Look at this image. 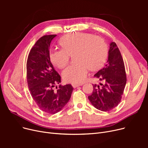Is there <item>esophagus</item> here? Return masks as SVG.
Listing matches in <instances>:
<instances>
[{
    "label": "esophagus",
    "instance_id": "obj_1",
    "mask_svg": "<svg viewBox=\"0 0 148 148\" xmlns=\"http://www.w3.org/2000/svg\"><path fill=\"white\" fill-rule=\"evenodd\" d=\"M82 84H75V83H73L72 84V86L74 88H75L78 87L79 86H82Z\"/></svg>",
    "mask_w": 148,
    "mask_h": 148
}]
</instances>
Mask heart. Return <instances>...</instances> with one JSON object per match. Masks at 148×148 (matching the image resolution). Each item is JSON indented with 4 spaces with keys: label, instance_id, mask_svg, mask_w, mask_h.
Returning a JSON list of instances; mask_svg holds the SVG:
<instances>
[{
    "label": "heart",
    "instance_id": "1",
    "mask_svg": "<svg viewBox=\"0 0 148 148\" xmlns=\"http://www.w3.org/2000/svg\"><path fill=\"white\" fill-rule=\"evenodd\" d=\"M60 49L50 53V59L53 65L63 68L74 54L76 63L67 66L62 72L66 82L82 83L88 75L89 68L94 71L101 67L107 55V46L103 38L89 33L75 32L62 37Z\"/></svg>",
    "mask_w": 148,
    "mask_h": 148
}]
</instances>
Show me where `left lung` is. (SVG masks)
I'll return each mask as SVG.
<instances>
[{
    "label": "left lung",
    "mask_w": 148,
    "mask_h": 148,
    "mask_svg": "<svg viewBox=\"0 0 148 148\" xmlns=\"http://www.w3.org/2000/svg\"><path fill=\"white\" fill-rule=\"evenodd\" d=\"M94 76L104 84H94V90L88 97L91 104L98 110L108 112L117 106L122 99L127 83L125 65L117 45L110 44L107 63Z\"/></svg>",
    "instance_id": "obj_1"
}]
</instances>
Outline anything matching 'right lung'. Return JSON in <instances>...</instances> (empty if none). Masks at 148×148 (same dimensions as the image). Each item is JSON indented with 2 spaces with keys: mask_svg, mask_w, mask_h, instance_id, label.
<instances>
[{
  "mask_svg": "<svg viewBox=\"0 0 148 148\" xmlns=\"http://www.w3.org/2000/svg\"><path fill=\"white\" fill-rule=\"evenodd\" d=\"M56 36L44 35L39 39L29 52L26 64L30 95L42 111L50 114H55L64 107L74 89L71 84H60L57 90L53 89L61 82L50 59V42Z\"/></svg>",
  "mask_w": 148,
  "mask_h": 148,
  "instance_id": "right-lung-1",
  "label": "right lung"
}]
</instances>
